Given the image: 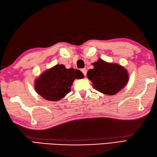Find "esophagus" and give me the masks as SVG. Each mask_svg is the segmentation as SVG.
Segmentation results:
<instances>
[{"label": "esophagus", "mask_w": 157, "mask_h": 157, "mask_svg": "<svg viewBox=\"0 0 157 157\" xmlns=\"http://www.w3.org/2000/svg\"><path fill=\"white\" fill-rule=\"evenodd\" d=\"M81 71L83 73V74H84L86 76V73H87V69H86V68H84V69H82Z\"/></svg>", "instance_id": "34e87169"}]
</instances>
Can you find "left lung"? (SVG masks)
<instances>
[{"label":"left lung","instance_id":"left-lung-1","mask_svg":"<svg viewBox=\"0 0 157 157\" xmlns=\"http://www.w3.org/2000/svg\"><path fill=\"white\" fill-rule=\"evenodd\" d=\"M94 68L87 73L88 78L92 82L93 88L106 95H114L127 85L129 74L123 66L107 63L99 59L92 63Z\"/></svg>","mask_w":157,"mask_h":157}]
</instances>
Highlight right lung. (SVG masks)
<instances>
[{
	"label": "right lung",
	"mask_w": 157,
	"mask_h": 157,
	"mask_svg": "<svg viewBox=\"0 0 157 157\" xmlns=\"http://www.w3.org/2000/svg\"><path fill=\"white\" fill-rule=\"evenodd\" d=\"M79 69H66L65 65H56L43 72L35 79L36 92L50 101H57L71 92L75 79L84 78Z\"/></svg>",
	"instance_id": "obj_1"
}]
</instances>
